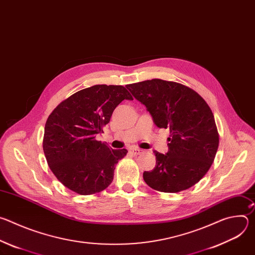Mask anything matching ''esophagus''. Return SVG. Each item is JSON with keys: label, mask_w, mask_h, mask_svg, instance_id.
<instances>
[{"label": "esophagus", "mask_w": 255, "mask_h": 255, "mask_svg": "<svg viewBox=\"0 0 255 255\" xmlns=\"http://www.w3.org/2000/svg\"><path fill=\"white\" fill-rule=\"evenodd\" d=\"M131 151H132V153L134 155H140V154H142L144 152L143 149H139V148H133Z\"/></svg>", "instance_id": "1"}]
</instances>
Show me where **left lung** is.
I'll use <instances>...</instances> for the list:
<instances>
[{
    "mask_svg": "<svg viewBox=\"0 0 255 255\" xmlns=\"http://www.w3.org/2000/svg\"><path fill=\"white\" fill-rule=\"evenodd\" d=\"M147 108L154 124L168 128V151H154L156 165L144 171L151 189L178 193L194 185L208 172L219 146L215 118L206 101L181 84L159 79L126 86Z\"/></svg>",
    "mask_w": 255,
    "mask_h": 255,
    "instance_id": "left-lung-1",
    "label": "left lung"
}]
</instances>
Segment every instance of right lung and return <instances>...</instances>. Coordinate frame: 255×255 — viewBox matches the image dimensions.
Segmentation results:
<instances>
[{"label": "right lung", "instance_id": "right-lung-1", "mask_svg": "<svg viewBox=\"0 0 255 255\" xmlns=\"http://www.w3.org/2000/svg\"><path fill=\"white\" fill-rule=\"evenodd\" d=\"M123 100V86L96 85L71 95L49 115L43 137L47 163L60 183L80 195H93L113 181L115 165L127 154L96 140Z\"/></svg>", "mask_w": 255, "mask_h": 255}]
</instances>
